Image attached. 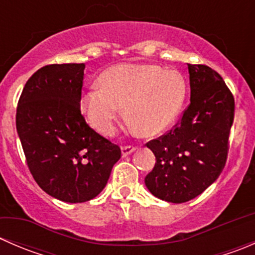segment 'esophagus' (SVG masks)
I'll use <instances>...</instances> for the list:
<instances>
[{
	"label": "esophagus",
	"mask_w": 255,
	"mask_h": 255,
	"mask_svg": "<svg viewBox=\"0 0 255 255\" xmlns=\"http://www.w3.org/2000/svg\"><path fill=\"white\" fill-rule=\"evenodd\" d=\"M134 150H137V146H132V145H125L122 148V156H127L129 155L130 153H133Z\"/></svg>",
	"instance_id": "esophagus-1"
}]
</instances>
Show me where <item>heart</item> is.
<instances>
[{"label":"heart","instance_id":"obj_1","mask_svg":"<svg viewBox=\"0 0 255 255\" xmlns=\"http://www.w3.org/2000/svg\"><path fill=\"white\" fill-rule=\"evenodd\" d=\"M186 96V81L176 70L151 64H120L105 71L81 99L87 123L102 135H111L125 116L145 135L165 130L175 121Z\"/></svg>","mask_w":255,"mask_h":255}]
</instances>
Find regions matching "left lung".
Masks as SVG:
<instances>
[{
    "instance_id": "left-lung-1",
    "label": "left lung",
    "mask_w": 255,
    "mask_h": 255,
    "mask_svg": "<svg viewBox=\"0 0 255 255\" xmlns=\"http://www.w3.org/2000/svg\"><path fill=\"white\" fill-rule=\"evenodd\" d=\"M190 105L175 127L146 143L156 163L145 176L158 199L182 204L217 180L226 165L235 99L220 74L206 65L187 64Z\"/></svg>"
}]
</instances>
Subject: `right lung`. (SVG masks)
Returning <instances> with one entry per match:
<instances>
[{
	"mask_svg": "<svg viewBox=\"0 0 255 255\" xmlns=\"http://www.w3.org/2000/svg\"><path fill=\"white\" fill-rule=\"evenodd\" d=\"M85 64H51L24 85L16 127L27 165L48 195L79 204L96 197L121 148L95 132L80 110Z\"/></svg>",
	"mask_w": 255,
	"mask_h": 255,
	"instance_id": "obj_1",
	"label": "right lung"
}]
</instances>
